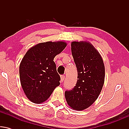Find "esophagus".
<instances>
[{
	"label": "esophagus",
	"instance_id": "esophagus-1",
	"mask_svg": "<svg viewBox=\"0 0 129 129\" xmlns=\"http://www.w3.org/2000/svg\"><path fill=\"white\" fill-rule=\"evenodd\" d=\"M64 79H65L64 75H61V76H60V82H63Z\"/></svg>",
	"mask_w": 129,
	"mask_h": 129
}]
</instances>
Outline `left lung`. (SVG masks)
Wrapping results in <instances>:
<instances>
[{"instance_id": "obj_1", "label": "left lung", "mask_w": 129, "mask_h": 129, "mask_svg": "<svg viewBox=\"0 0 129 129\" xmlns=\"http://www.w3.org/2000/svg\"><path fill=\"white\" fill-rule=\"evenodd\" d=\"M71 47L78 79L73 89L66 91L65 97L72 109L83 110L100 95L104 83L105 67L100 53L90 42L74 41Z\"/></svg>"}]
</instances>
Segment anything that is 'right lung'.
Returning a JSON list of instances; mask_svg holds the SVG:
<instances>
[{
    "instance_id": "add662e5",
    "label": "right lung",
    "mask_w": 129,
    "mask_h": 129,
    "mask_svg": "<svg viewBox=\"0 0 129 129\" xmlns=\"http://www.w3.org/2000/svg\"><path fill=\"white\" fill-rule=\"evenodd\" d=\"M62 41L40 43L28 50L19 66L22 88L29 101L44 103L60 84L54 57L66 47Z\"/></svg>"
}]
</instances>
